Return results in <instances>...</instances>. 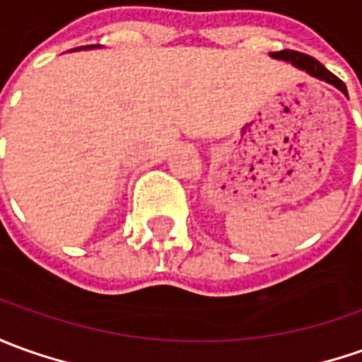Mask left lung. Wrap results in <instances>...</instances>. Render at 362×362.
Listing matches in <instances>:
<instances>
[{
	"label": "left lung",
	"instance_id": "left-lung-1",
	"mask_svg": "<svg viewBox=\"0 0 362 362\" xmlns=\"http://www.w3.org/2000/svg\"><path fill=\"white\" fill-rule=\"evenodd\" d=\"M269 57L277 59V61H285V63H291L295 69H299V71H303L305 75H309V77L317 78V81H321V83H327V85H331V87L339 88L346 98V87L345 83L341 81V78H337L331 71H327L317 59L309 57V55H305V53H297V51H289V49H284V51H277V53H269Z\"/></svg>",
	"mask_w": 362,
	"mask_h": 362
}]
</instances>
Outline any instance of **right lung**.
<instances>
[{
	"mask_svg": "<svg viewBox=\"0 0 362 362\" xmlns=\"http://www.w3.org/2000/svg\"><path fill=\"white\" fill-rule=\"evenodd\" d=\"M97 47L100 45H87V47H78V49H97Z\"/></svg>",
	"mask_w": 362,
	"mask_h": 362,
	"instance_id": "1",
	"label": "right lung"
}]
</instances>
